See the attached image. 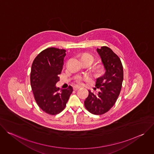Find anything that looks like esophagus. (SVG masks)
<instances>
[{
  "instance_id": "34e87169",
  "label": "esophagus",
  "mask_w": 154,
  "mask_h": 154,
  "mask_svg": "<svg viewBox=\"0 0 154 154\" xmlns=\"http://www.w3.org/2000/svg\"><path fill=\"white\" fill-rule=\"evenodd\" d=\"M80 88V86H78V85H77V86H74V90H75V91H77L78 89H79Z\"/></svg>"
}]
</instances>
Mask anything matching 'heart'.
<instances>
[{"label": "heart", "mask_w": 154, "mask_h": 154, "mask_svg": "<svg viewBox=\"0 0 154 154\" xmlns=\"http://www.w3.org/2000/svg\"><path fill=\"white\" fill-rule=\"evenodd\" d=\"M82 60L83 59H86V60H88L90 61H91V62L93 61L94 60V57L90 54H84L82 57ZM87 79V77H79L77 78L76 82L78 83H80V84H82L83 83V80H85Z\"/></svg>", "instance_id": "1"}]
</instances>
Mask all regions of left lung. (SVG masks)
<instances>
[{
    "instance_id": "obj_1",
    "label": "left lung",
    "mask_w": 154,
    "mask_h": 154,
    "mask_svg": "<svg viewBox=\"0 0 154 154\" xmlns=\"http://www.w3.org/2000/svg\"><path fill=\"white\" fill-rule=\"evenodd\" d=\"M105 72L96 79V86L100 89L97 94L89 90L84 101L85 106L91 113L100 115L105 113L115 103L121 90L123 67L119 57L106 46L97 49Z\"/></svg>"
}]
</instances>
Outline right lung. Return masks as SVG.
Masks as SVG:
<instances>
[{
	"instance_id": "add662e5",
	"label": "right lung",
	"mask_w": 154,
	"mask_h": 154,
	"mask_svg": "<svg viewBox=\"0 0 154 154\" xmlns=\"http://www.w3.org/2000/svg\"><path fill=\"white\" fill-rule=\"evenodd\" d=\"M66 52L48 48L36 56L32 65L30 83L35 99L42 111L52 115L63 110L73 91L71 86L60 89L55 85L63 69Z\"/></svg>"
}]
</instances>
